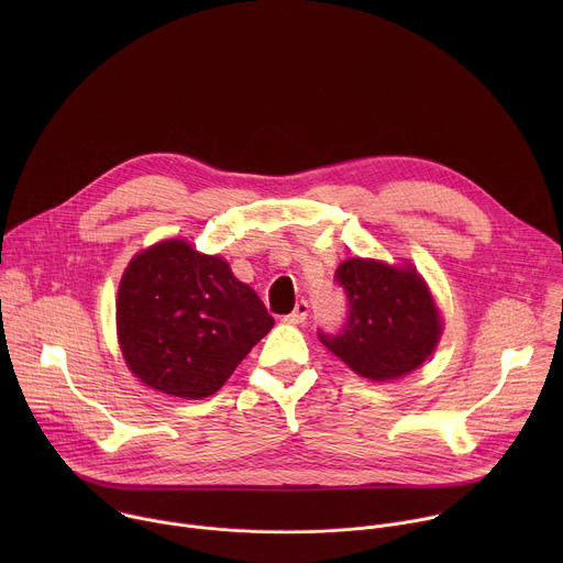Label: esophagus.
Instances as JSON below:
<instances>
[{
  "instance_id": "esophagus-1",
  "label": "esophagus",
  "mask_w": 563,
  "mask_h": 563,
  "mask_svg": "<svg viewBox=\"0 0 563 563\" xmlns=\"http://www.w3.org/2000/svg\"><path fill=\"white\" fill-rule=\"evenodd\" d=\"M307 316H309V305H307L305 300H300V302L296 305V309H294L289 316L283 318V323H287V325H300V323H305Z\"/></svg>"
}]
</instances>
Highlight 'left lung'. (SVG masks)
Masks as SVG:
<instances>
[{
    "label": "left lung",
    "mask_w": 563,
    "mask_h": 563,
    "mask_svg": "<svg viewBox=\"0 0 563 563\" xmlns=\"http://www.w3.org/2000/svg\"><path fill=\"white\" fill-rule=\"evenodd\" d=\"M336 280L347 291L350 318L341 334L318 339L354 374L376 383L396 380L434 354L443 316L410 261L389 265L378 258H347L336 267Z\"/></svg>",
    "instance_id": "8db88e82"
}]
</instances>
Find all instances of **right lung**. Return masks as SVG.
<instances>
[{"mask_svg":"<svg viewBox=\"0 0 563 563\" xmlns=\"http://www.w3.org/2000/svg\"><path fill=\"white\" fill-rule=\"evenodd\" d=\"M274 318L218 254L169 238L137 252L118 287L115 332L140 383L198 400L216 394Z\"/></svg>","mask_w":563,"mask_h":563,"instance_id":"1","label":"right lung"}]
</instances>
